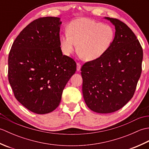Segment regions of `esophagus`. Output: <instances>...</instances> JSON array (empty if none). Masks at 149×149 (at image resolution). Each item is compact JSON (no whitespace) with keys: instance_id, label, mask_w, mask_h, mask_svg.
Wrapping results in <instances>:
<instances>
[{"instance_id":"1","label":"esophagus","mask_w":149,"mask_h":149,"mask_svg":"<svg viewBox=\"0 0 149 149\" xmlns=\"http://www.w3.org/2000/svg\"><path fill=\"white\" fill-rule=\"evenodd\" d=\"M81 68V65L79 63H77V70L79 71L80 69Z\"/></svg>"}]
</instances>
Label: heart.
<instances>
[{
	"instance_id": "b5f03b06",
	"label": "heart",
	"mask_w": 149,
	"mask_h": 149,
	"mask_svg": "<svg viewBox=\"0 0 149 149\" xmlns=\"http://www.w3.org/2000/svg\"><path fill=\"white\" fill-rule=\"evenodd\" d=\"M115 39L113 28L88 18L73 20L68 27V33L61 36V49L66 56L76 49L86 61L99 59L108 51Z\"/></svg>"
}]
</instances>
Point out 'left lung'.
Instances as JSON below:
<instances>
[{"label": "left lung", "instance_id": "left-lung-1", "mask_svg": "<svg viewBox=\"0 0 149 149\" xmlns=\"http://www.w3.org/2000/svg\"><path fill=\"white\" fill-rule=\"evenodd\" d=\"M115 27L114 42L99 59L81 67L87 106L99 113L115 112L133 97L141 73L143 49L134 33L116 18L105 17Z\"/></svg>", "mask_w": 149, "mask_h": 149}]
</instances>
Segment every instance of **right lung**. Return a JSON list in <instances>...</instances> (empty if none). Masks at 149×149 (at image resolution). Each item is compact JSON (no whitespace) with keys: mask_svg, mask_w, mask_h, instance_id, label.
Here are the masks:
<instances>
[{"mask_svg":"<svg viewBox=\"0 0 149 149\" xmlns=\"http://www.w3.org/2000/svg\"><path fill=\"white\" fill-rule=\"evenodd\" d=\"M58 17L36 19L22 30L8 57V80L19 102L31 111L56 109L63 91L76 71V63L63 55Z\"/></svg>","mask_w":149,"mask_h":149,"instance_id":"1","label":"right lung"}]
</instances>
